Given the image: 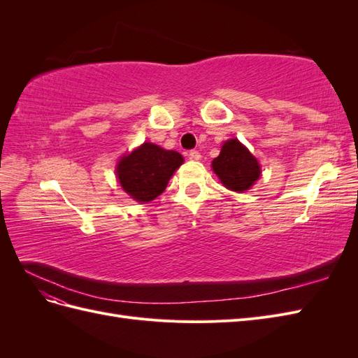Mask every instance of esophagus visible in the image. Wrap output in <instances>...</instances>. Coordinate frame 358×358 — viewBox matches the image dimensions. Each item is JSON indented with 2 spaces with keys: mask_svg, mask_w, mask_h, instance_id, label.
<instances>
[{
  "mask_svg": "<svg viewBox=\"0 0 358 358\" xmlns=\"http://www.w3.org/2000/svg\"><path fill=\"white\" fill-rule=\"evenodd\" d=\"M189 158L194 159V161H199L201 158V155H200L199 150H189Z\"/></svg>",
  "mask_w": 358,
  "mask_h": 358,
  "instance_id": "34e87169",
  "label": "esophagus"
}]
</instances>
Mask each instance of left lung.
<instances>
[{"label":"left lung","mask_w":358,"mask_h":358,"mask_svg":"<svg viewBox=\"0 0 358 358\" xmlns=\"http://www.w3.org/2000/svg\"><path fill=\"white\" fill-rule=\"evenodd\" d=\"M212 169L225 188L237 192L248 191L262 175L257 158L237 138L222 145L220 155L212 161Z\"/></svg>","instance_id":"left-lung-1"}]
</instances>
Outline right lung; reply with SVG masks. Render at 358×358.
I'll return each instance as SVG.
<instances>
[{
	"label": "right lung",
	"instance_id": "add662e5",
	"mask_svg": "<svg viewBox=\"0 0 358 358\" xmlns=\"http://www.w3.org/2000/svg\"><path fill=\"white\" fill-rule=\"evenodd\" d=\"M182 162L183 157L176 150H166L146 142L117 161L116 176L129 197L149 203L167 188Z\"/></svg>",
	"mask_w": 358,
	"mask_h": 358
}]
</instances>
